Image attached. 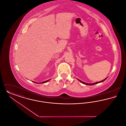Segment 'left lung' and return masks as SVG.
<instances>
[{"label":"left lung","mask_w":126,"mask_h":126,"mask_svg":"<svg viewBox=\"0 0 126 126\" xmlns=\"http://www.w3.org/2000/svg\"><path fill=\"white\" fill-rule=\"evenodd\" d=\"M107 78H105V79H104V80H102L101 81H100V82H96V83H93V84H88V83H84V82H83V81H81V80H79L78 79V80L80 81V82H81L82 83H83V84H86V85H94V84H98V83H101V82H103L104 81H105L106 79Z\"/></svg>","instance_id":"1"}]
</instances>
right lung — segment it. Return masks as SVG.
<instances>
[{"label":"right lung","instance_id":"add662e5","mask_svg":"<svg viewBox=\"0 0 126 126\" xmlns=\"http://www.w3.org/2000/svg\"><path fill=\"white\" fill-rule=\"evenodd\" d=\"M50 79H48V80H47V81H44V82H41V83H39V84H43V83H46V82H48L49 80H50ZM33 82H34V83H37V84H39V83H36L35 82H34V81H32Z\"/></svg>","mask_w":126,"mask_h":126}]
</instances>
